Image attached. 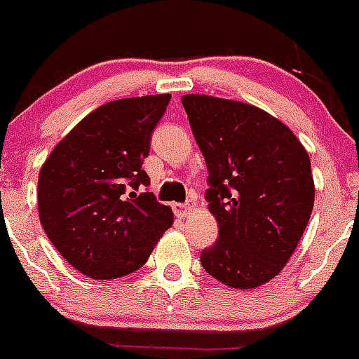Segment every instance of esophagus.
I'll return each mask as SVG.
<instances>
[{
  "label": "esophagus",
  "instance_id": "34e87169",
  "mask_svg": "<svg viewBox=\"0 0 359 359\" xmlns=\"http://www.w3.org/2000/svg\"><path fill=\"white\" fill-rule=\"evenodd\" d=\"M172 208H174V214H176L177 217H185L187 212L190 210V205L189 203H174Z\"/></svg>",
  "mask_w": 359,
  "mask_h": 359
}]
</instances>
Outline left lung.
Returning <instances> with one entry per match:
<instances>
[{
  "label": "left lung",
  "instance_id": "left-lung-1",
  "mask_svg": "<svg viewBox=\"0 0 359 359\" xmlns=\"http://www.w3.org/2000/svg\"><path fill=\"white\" fill-rule=\"evenodd\" d=\"M182 104L207 161L205 198L219 224L201 266L226 286L255 290L284 269L309 223V154L261 107L196 93L183 95Z\"/></svg>",
  "mask_w": 359,
  "mask_h": 359
}]
</instances>
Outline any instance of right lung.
I'll list each match as a JSON object with an SVG mask.
<instances>
[{
  "label": "right lung",
  "mask_w": 359,
  "mask_h": 359,
  "mask_svg": "<svg viewBox=\"0 0 359 359\" xmlns=\"http://www.w3.org/2000/svg\"><path fill=\"white\" fill-rule=\"evenodd\" d=\"M169 93L120 98L91 111L53 147L41 167L37 208L44 231L68 264L109 280L147 262L174 223L142 169Z\"/></svg>",
  "instance_id": "add662e5"
}]
</instances>
